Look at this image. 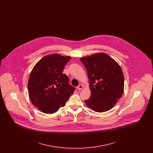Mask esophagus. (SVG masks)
Masks as SVG:
<instances>
[{"label":"esophagus","instance_id":"34e87169","mask_svg":"<svg viewBox=\"0 0 153 153\" xmlns=\"http://www.w3.org/2000/svg\"><path fill=\"white\" fill-rule=\"evenodd\" d=\"M83 88H84V86H83L82 84H80V85H79L78 87H77V89H78V90H81V89H83Z\"/></svg>","mask_w":153,"mask_h":153}]
</instances>
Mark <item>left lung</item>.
<instances>
[{
  "instance_id": "8db88e82",
  "label": "left lung",
  "mask_w": 153,
  "mask_h": 153,
  "mask_svg": "<svg viewBox=\"0 0 153 153\" xmlns=\"http://www.w3.org/2000/svg\"><path fill=\"white\" fill-rule=\"evenodd\" d=\"M80 59L87 70L91 92V97L85 100L88 107L97 112L111 109L123 93L124 76L120 66L104 53Z\"/></svg>"
}]
</instances>
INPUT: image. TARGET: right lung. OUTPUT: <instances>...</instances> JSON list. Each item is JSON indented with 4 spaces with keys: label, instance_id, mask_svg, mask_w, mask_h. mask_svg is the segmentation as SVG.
I'll return each instance as SVG.
<instances>
[{
    "label": "right lung",
    "instance_id": "1",
    "mask_svg": "<svg viewBox=\"0 0 153 153\" xmlns=\"http://www.w3.org/2000/svg\"><path fill=\"white\" fill-rule=\"evenodd\" d=\"M69 56L49 54L33 68L28 81V92L32 104L45 114H53L64 107L74 91L63 71Z\"/></svg>",
    "mask_w": 153,
    "mask_h": 153
}]
</instances>
